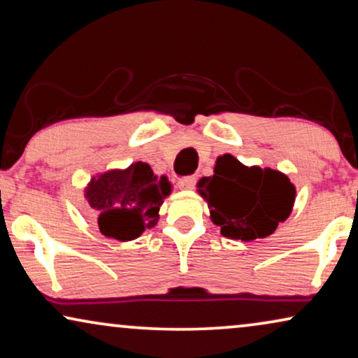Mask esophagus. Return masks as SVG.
Here are the masks:
<instances>
[{"label":"esophagus","mask_w":358,"mask_h":358,"mask_svg":"<svg viewBox=\"0 0 358 358\" xmlns=\"http://www.w3.org/2000/svg\"><path fill=\"white\" fill-rule=\"evenodd\" d=\"M178 186L181 189H193L196 186V178L194 177H188V178H181L178 181Z\"/></svg>","instance_id":"1"}]
</instances>
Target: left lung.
I'll return each mask as SVG.
<instances>
[{"label":"left lung","mask_w":358,"mask_h":358,"mask_svg":"<svg viewBox=\"0 0 358 358\" xmlns=\"http://www.w3.org/2000/svg\"><path fill=\"white\" fill-rule=\"evenodd\" d=\"M223 236L252 241L273 233L289 217L296 189L276 170L246 167L230 154L218 157L212 177L197 183Z\"/></svg>","instance_id":"1"}]
</instances>
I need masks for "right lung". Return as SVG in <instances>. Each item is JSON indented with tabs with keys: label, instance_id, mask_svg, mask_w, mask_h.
I'll list each match as a JSON object with an SVG mask.
<instances>
[{
	"label": "right lung",
	"instance_id": "1",
	"mask_svg": "<svg viewBox=\"0 0 358 358\" xmlns=\"http://www.w3.org/2000/svg\"><path fill=\"white\" fill-rule=\"evenodd\" d=\"M172 186L157 178L145 162L127 170H112L93 178L87 188L88 204L98 210V225L104 236L131 241L159 220V209Z\"/></svg>",
	"mask_w": 358,
	"mask_h": 358
}]
</instances>
